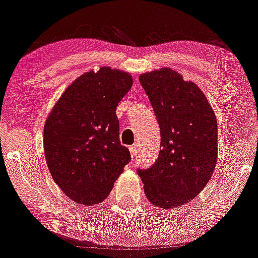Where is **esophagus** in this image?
I'll return each instance as SVG.
<instances>
[{"label":"esophagus","mask_w":258,"mask_h":258,"mask_svg":"<svg viewBox=\"0 0 258 258\" xmlns=\"http://www.w3.org/2000/svg\"><path fill=\"white\" fill-rule=\"evenodd\" d=\"M129 150H130V155H132V158L134 160V158L136 157V147L135 146L129 147Z\"/></svg>","instance_id":"esophagus-1"}]
</instances>
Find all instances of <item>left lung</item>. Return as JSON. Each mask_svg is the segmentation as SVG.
I'll list each match as a JSON object with an SVG mask.
<instances>
[{"label":"left lung","instance_id":"1","mask_svg":"<svg viewBox=\"0 0 258 258\" xmlns=\"http://www.w3.org/2000/svg\"><path fill=\"white\" fill-rule=\"evenodd\" d=\"M161 130L160 155L137 170L150 203L174 209L204 189L217 162V121L206 95L170 68L140 76Z\"/></svg>","mask_w":258,"mask_h":258}]
</instances>
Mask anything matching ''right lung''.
Instances as JSON below:
<instances>
[{
	"label": "right lung",
	"instance_id": "1",
	"mask_svg": "<svg viewBox=\"0 0 258 258\" xmlns=\"http://www.w3.org/2000/svg\"><path fill=\"white\" fill-rule=\"evenodd\" d=\"M132 86L133 76L123 70L88 72L67 88L45 119L48 169L74 202L101 203L130 162L119 142L116 107Z\"/></svg>",
	"mask_w": 258,
	"mask_h": 258
}]
</instances>
